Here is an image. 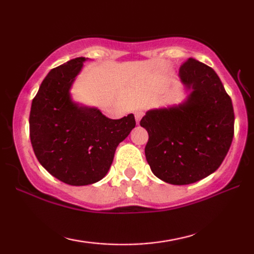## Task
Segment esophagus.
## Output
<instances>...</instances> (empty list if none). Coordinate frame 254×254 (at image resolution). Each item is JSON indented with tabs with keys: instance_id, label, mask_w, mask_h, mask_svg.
<instances>
[{
	"instance_id": "34e87169",
	"label": "esophagus",
	"mask_w": 254,
	"mask_h": 254,
	"mask_svg": "<svg viewBox=\"0 0 254 254\" xmlns=\"http://www.w3.org/2000/svg\"><path fill=\"white\" fill-rule=\"evenodd\" d=\"M142 117H143V111L137 110V111H135V112H134V118H135V121H136V123H137V124H139L140 120L142 119Z\"/></svg>"
}]
</instances>
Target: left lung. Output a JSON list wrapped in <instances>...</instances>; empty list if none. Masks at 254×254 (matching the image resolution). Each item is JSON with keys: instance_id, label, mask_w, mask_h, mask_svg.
I'll use <instances>...</instances> for the list:
<instances>
[{"instance_id": "8db88e82", "label": "left lung", "mask_w": 254, "mask_h": 254, "mask_svg": "<svg viewBox=\"0 0 254 254\" xmlns=\"http://www.w3.org/2000/svg\"><path fill=\"white\" fill-rule=\"evenodd\" d=\"M179 76L191 91L187 101L148 111L140 126L149 133L144 153L154 176L189 185L213 174L224 160L234 135V111L213 68L188 58Z\"/></svg>"}]
</instances>
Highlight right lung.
Returning a JSON list of instances; mask_svg holds the SVG:
<instances>
[{
    "mask_svg": "<svg viewBox=\"0 0 254 254\" xmlns=\"http://www.w3.org/2000/svg\"><path fill=\"white\" fill-rule=\"evenodd\" d=\"M84 57L71 59L46 76L30 111V140L41 166L60 182L85 186L101 180L120 142L135 127L134 115L111 120L100 110L71 101L70 86Z\"/></svg>",
    "mask_w": 254,
    "mask_h": 254,
    "instance_id": "obj_1",
    "label": "right lung"
}]
</instances>
